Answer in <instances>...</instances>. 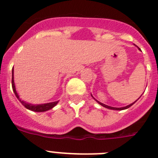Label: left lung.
Masks as SVG:
<instances>
[{
  "instance_id": "8db88e82",
  "label": "left lung",
  "mask_w": 158,
  "mask_h": 158,
  "mask_svg": "<svg viewBox=\"0 0 158 158\" xmlns=\"http://www.w3.org/2000/svg\"><path fill=\"white\" fill-rule=\"evenodd\" d=\"M96 101H97V100H96ZM136 101H137V100H136ZM136 101H135V102H136ZM97 102H98V103L100 104V105H102V106H103V107H106V108H108V109H111V110H118V111H120V110L127 109V108H128V107H131V106H132L135 103V102H134V103L131 104H130V105H127V106H126V107H110V106L105 105V104H102V103H100V102H99V101H97Z\"/></svg>"
}]
</instances>
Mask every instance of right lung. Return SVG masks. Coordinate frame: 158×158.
<instances>
[{
	"label": "right lung",
	"instance_id": "right-lung-1",
	"mask_svg": "<svg viewBox=\"0 0 158 158\" xmlns=\"http://www.w3.org/2000/svg\"><path fill=\"white\" fill-rule=\"evenodd\" d=\"M12 90H13L14 93L16 95V96L17 97L18 100H19V102L24 106L26 108L29 110H31V111H37V112H41V111H48V110L51 109L54 106L58 104V101L52 102V103H48V104H38V105H33V104H29L26 102L23 101L20 99L19 98V96H18L17 93L16 91V88H15V85H14V80H13V68H12Z\"/></svg>",
	"mask_w": 158,
	"mask_h": 158
}]
</instances>
